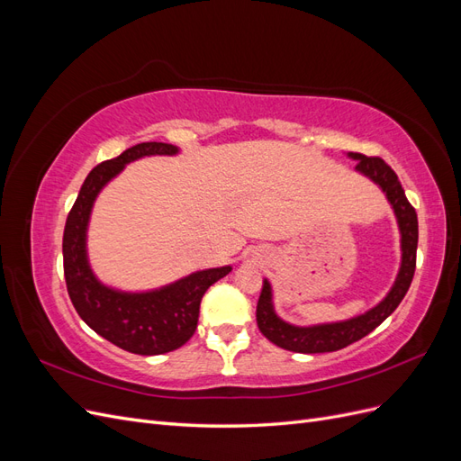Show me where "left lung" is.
Instances as JSON below:
<instances>
[{
    "label": "left lung",
    "mask_w": 461,
    "mask_h": 461,
    "mask_svg": "<svg viewBox=\"0 0 461 461\" xmlns=\"http://www.w3.org/2000/svg\"><path fill=\"white\" fill-rule=\"evenodd\" d=\"M348 158L357 161L356 171L367 176L379 186L393 207L396 215V222L400 229V248H402V263L396 275V281L388 294L371 308L369 312L356 315L337 323H321L310 327H298L283 321L276 315L273 305V288L267 278H263V288L258 300L256 319L261 334L278 348H285L290 352L300 354H323L337 352L342 348L357 342L359 339L367 337L371 330L379 327L383 321L393 313L400 302L406 296L415 273V254H417V213L408 202L406 194L400 185L396 173L381 158H367L364 153H348Z\"/></svg>",
    "instance_id": "8db88e82"
}]
</instances>
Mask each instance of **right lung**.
<instances>
[{
    "mask_svg": "<svg viewBox=\"0 0 461 461\" xmlns=\"http://www.w3.org/2000/svg\"><path fill=\"white\" fill-rule=\"evenodd\" d=\"M176 153L178 148L173 144L142 142L94 167L65 222L63 269L75 310L92 330L131 354L158 356L186 344L198 327L205 290L232 271L230 265H225L196 271L156 290L124 292L104 285L90 267L86 234L97 194L124 165L149 156Z\"/></svg>",
    "mask_w": 461,
    "mask_h": 461,
    "instance_id": "1",
    "label": "right lung"
}]
</instances>
